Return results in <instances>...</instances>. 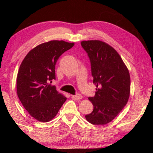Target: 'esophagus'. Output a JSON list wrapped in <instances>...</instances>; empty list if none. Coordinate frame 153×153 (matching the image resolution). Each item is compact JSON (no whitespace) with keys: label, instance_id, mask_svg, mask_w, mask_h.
<instances>
[{"label":"esophagus","instance_id":"obj_1","mask_svg":"<svg viewBox=\"0 0 153 153\" xmlns=\"http://www.w3.org/2000/svg\"><path fill=\"white\" fill-rule=\"evenodd\" d=\"M82 96L79 94H75V95H71V98L72 99H74L75 100H80L82 99Z\"/></svg>","mask_w":153,"mask_h":153}]
</instances>
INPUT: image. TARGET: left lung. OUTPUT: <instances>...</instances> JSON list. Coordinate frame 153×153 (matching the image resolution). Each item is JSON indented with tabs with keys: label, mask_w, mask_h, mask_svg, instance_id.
Segmentation results:
<instances>
[{
	"label": "left lung",
	"mask_w": 153,
	"mask_h": 153,
	"mask_svg": "<svg viewBox=\"0 0 153 153\" xmlns=\"http://www.w3.org/2000/svg\"><path fill=\"white\" fill-rule=\"evenodd\" d=\"M81 45L91 65L95 96L89 97L94 109L86 120L94 125L111 122L125 107L130 93L128 68L115 49L100 40L82 41Z\"/></svg>",
	"instance_id": "8db88e82"
}]
</instances>
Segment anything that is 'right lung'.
I'll list each match as a JSON object with an SVG mask.
<instances>
[{
    "label": "right lung",
    "instance_id": "obj_1",
    "mask_svg": "<svg viewBox=\"0 0 153 153\" xmlns=\"http://www.w3.org/2000/svg\"><path fill=\"white\" fill-rule=\"evenodd\" d=\"M74 43L52 40L31 50L21 64L17 77V96L30 115L47 122L55 117L67 98L55 86V65L62 54Z\"/></svg>",
    "mask_w": 153,
    "mask_h": 153
}]
</instances>
